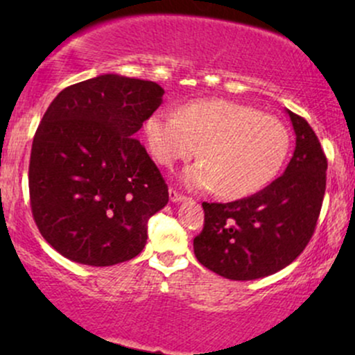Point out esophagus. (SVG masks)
<instances>
[{"instance_id": "1", "label": "esophagus", "mask_w": 355, "mask_h": 355, "mask_svg": "<svg viewBox=\"0 0 355 355\" xmlns=\"http://www.w3.org/2000/svg\"><path fill=\"white\" fill-rule=\"evenodd\" d=\"M170 200H172L173 203H178V202H183L185 200V195H182L180 191L170 189Z\"/></svg>"}]
</instances>
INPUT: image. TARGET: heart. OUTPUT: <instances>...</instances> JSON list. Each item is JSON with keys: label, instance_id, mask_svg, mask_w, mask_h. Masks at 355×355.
<instances>
[{"label": "heart", "instance_id": "heart-1", "mask_svg": "<svg viewBox=\"0 0 355 355\" xmlns=\"http://www.w3.org/2000/svg\"><path fill=\"white\" fill-rule=\"evenodd\" d=\"M146 144L165 166L200 162L182 175L190 189L215 190L223 198L250 197L275 180L291 150V133L279 118L229 100H197L177 115L157 110L145 120Z\"/></svg>", "mask_w": 355, "mask_h": 355}]
</instances>
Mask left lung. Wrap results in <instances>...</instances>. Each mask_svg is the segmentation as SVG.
Wrapping results in <instances>:
<instances>
[{
	"label": "left lung",
	"instance_id": "1",
	"mask_svg": "<svg viewBox=\"0 0 355 355\" xmlns=\"http://www.w3.org/2000/svg\"><path fill=\"white\" fill-rule=\"evenodd\" d=\"M295 150L284 175L250 197L203 202L205 223L193 239L198 262L230 280H254L282 270L304 252L325 193L327 158L302 116L287 110Z\"/></svg>",
	"mask_w": 355,
	"mask_h": 355
}]
</instances>
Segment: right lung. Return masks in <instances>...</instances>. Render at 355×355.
Listing matches in <instances>:
<instances>
[{"instance_id": "1", "label": "right lung", "mask_w": 355, "mask_h": 355, "mask_svg": "<svg viewBox=\"0 0 355 355\" xmlns=\"http://www.w3.org/2000/svg\"><path fill=\"white\" fill-rule=\"evenodd\" d=\"M153 81L100 75L51 101L31 146L30 203L40 234L73 262L108 267L144 250L148 218L168 202L135 138L162 105Z\"/></svg>"}]
</instances>
